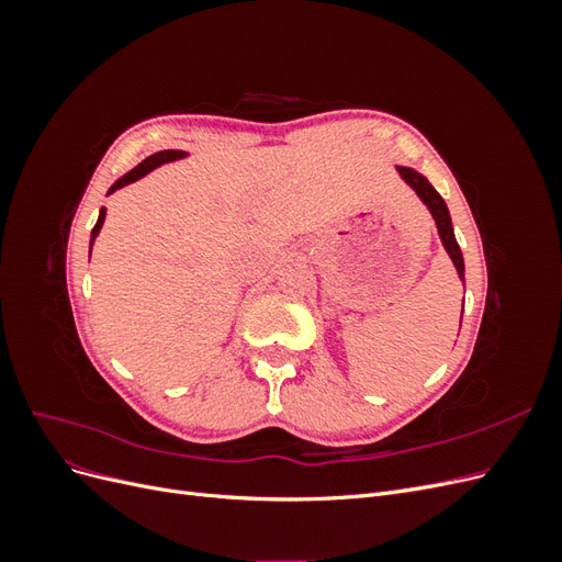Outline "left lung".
<instances>
[{
  "label": "left lung",
  "mask_w": 562,
  "mask_h": 562,
  "mask_svg": "<svg viewBox=\"0 0 562 562\" xmlns=\"http://www.w3.org/2000/svg\"><path fill=\"white\" fill-rule=\"evenodd\" d=\"M398 173H401V178H403L407 184L413 187V190L417 192V196L429 206V211H431V215H434V220H436L440 241H443L448 255L452 258V262H454V267H457V274L464 279V258H462V250H459L457 239H454V232H452V223H450V213H448L446 201L440 199V194L429 184V180L422 178L419 173H415L413 168L398 166Z\"/></svg>",
  "instance_id": "obj_1"
}]
</instances>
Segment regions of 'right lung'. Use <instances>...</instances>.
Returning a JSON list of instances; mask_svg holds the SVG:
<instances>
[{
    "label": "right lung",
    "instance_id": "add662e5",
    "mask_svg": "<svg viewBox=\"0 0 562 562\" xmlns=\"http://www.w3.org/2000/svg\"><path fill=\"white\" fill-rule=\"evenodd\" d=\"M182 157H184V151H180V149H164V151H157V155H151V157H147L143 164L135 166L131 173H126L124 178H119V180L110 187V192L119 190V187H126V184H131V182H135V180H140L145 173L151 171V168L161 166L164 161H173V159H182ZM103 223H105V211H100V217H98V223H95V227H93V236L100 232V227H103ZM91 244H93V241H91Z\"/></svg>",
    "mask_w": 562,
    "mask_h": 562
}]
</instances>
